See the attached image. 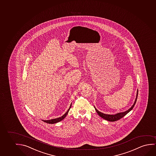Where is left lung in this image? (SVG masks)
<instances>
[{"instance_id":"1","label":"left lung","mask_w":156,"mask_h":156,"mask_svg":"<svg viewBox=\"0 0 156 156\" xmlns=\"http://www.w3.org/2000/svg\"><path fill=\"white\" fill-rule=\"evenodd\" d=\"M137 96H138V90L137 91L136 99H135V101H134V104L132 106L131 108H129V109L127 110V111H126L125 112H119V113H116V114H104V113H101V112H99L98 110H97L96 108H95L94 106V108H95V110H96L97 113L99 115L101 116V117L102 118H103L104 119H105L106 120L108 121H111V122L115 121L118 120L119 119H120L121 118H123V116L126 115V114H127L128 113H129V112L133 108L134 106H135V104H136L137 98Z\"/></svg>"}]
</instances>
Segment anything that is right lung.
I'll list each match as a JSON object with an SVG mask.
<instances>
[{
    "label": "right lung",
    "mask_w": 156,
    "mask_h": 156,
    "mask_svg": "<svg viewBox=\"0 0 156 156\" xmlns=\"http://www.w3.org/2000/svg\"><path fill=\"white\" fill-rule=\"evenodd\" d=\"M72 106V103L70 104V107L68 108V110H67V111L65 113V114L62 115V116H60L59 118H58L53 119H51V120H43L45 122L48 123H51V124H53V123H56L57 122H59L60 121L62 120L64 118H65V117L67 116V115L68 114V112L70 110V108Z\"/></svg>",
    "instance_id": "1"
}]
</instances>
